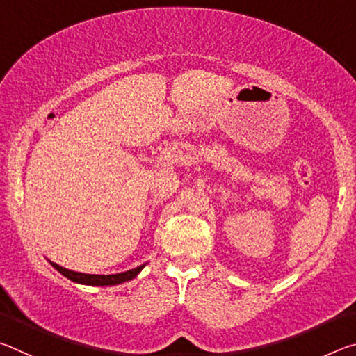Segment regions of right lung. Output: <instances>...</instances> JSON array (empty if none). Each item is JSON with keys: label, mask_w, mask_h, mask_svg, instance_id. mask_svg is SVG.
<instances>
[{"label": "right lung", "mask_w": 356, "mask_h": 356, "mask_svg": "<svg viewBox=\"0 0 356 356\" xmlns=\"http://www.w3.org/2000/svg\"><path fill=\"white\" fill-rule=\"evenodd\" d=\"M50 264L55 267L59 273L64 275L65 278L78 282V284H84V286H116V284H122L125 281H130L138 276V273L146 267V264L140 265V267L127 270V272L122 273H114V275H88V273H80V272H72L69 268H64L61 265H58L55 262Z\"/></svg>", "instance_id": "right-lung-1"}]
</instances>
